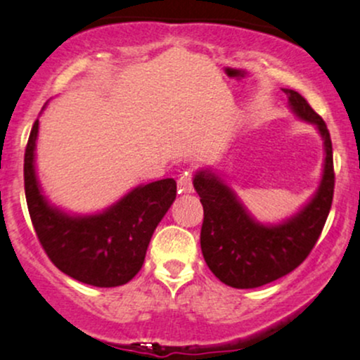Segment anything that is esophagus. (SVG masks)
I'll use <instances>...</instances> for the list:
<instances>
[{
	"instance_id": "1",
	"label": "esophagus",
	"mask_w": 360,
	"mask_h": 360,
	"mask_svg": "<svg viewBox=\"0 0 360 360\" xmlns=\"http://www.w3.org/2000/svg\"><path fill=\"white\" fill-rule=\"evenodd\" d=\"M177 189H179V193H193V176H191V172L186 171L179 176V179H177Z\"/></svg>"
}]
</instances>
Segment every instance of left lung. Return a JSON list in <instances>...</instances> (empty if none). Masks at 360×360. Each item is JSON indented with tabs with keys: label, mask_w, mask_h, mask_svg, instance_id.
Masks as SVG:
<instances>
[{
	"label": "left lung",
	"mask_w": 360,
	"mask_h": 360,
	"mask_svg": "<svg viewBox=\"0 0 360 360\" xmlns=\"http://www.w3.org/2000/svg\"><path fill=\"white\" fill-rule=\"evenodd\" d=\"M284 93L301 120L315 123L325 143L321 184L296 217L278 226L259 225L220 177L200 171L193 181L205 213L200 235L203 257L221 283L237 289L264 286L295 271L315 247L332 208L335 172L328 128L298 91Z\"/></svg>",
	"instance_id": "8db88e82"
}]
</instances>
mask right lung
I'll return each mask as SVG.
<instances>
[{"mask_svg":"<svg viewBox=\"0 0 360 360\" xmlns=\"http://www.w3.org/2000/svg\"><path fill=\"white\" fill-rule=\"evenodd\" d=\"M39 120L25 148V196L40 245L57 269L96 288L127 284L142 269L155 226L176 200V181L139 186L110 210L93 217H69L40 193L34 169Z\"/></svg>","mask_w":360,"mask_h":360,"instance_id":"1","label":"right lung"}]
</instances>
